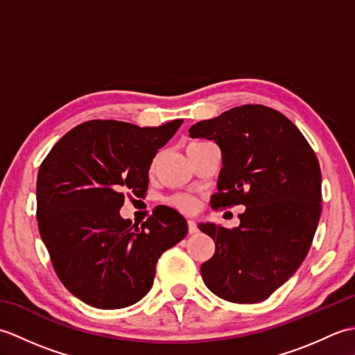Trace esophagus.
Listing matches in <instances>:
<instances>
[{
    "label": "esophagus",
    "instance_id": "34e87169",
    "mask_svg": "<svg viewBox=\"0 0 355 355\" xmlns=\"http://www.w3.org/2000/svg\"><path fill=\"white\" fill-rule=\"evenodd\" d=\"M187 227H189V233H191V235H192V233H197V232H198L197 223H195L193 220H187Z\"/></svg>",
    "mask_w": 355,
    "mask_h": 355
}]
</instances>
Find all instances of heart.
Returning <instances> with one entry per match:
<instances>
[{
	"label": "heart",
	"mask_w": 355,
	"mask_h": 355,
	"mask_svg": "<svg viewBox=\"0 0 355 355\" xmlns=\"http://www.w3.org/2000/svg\"><path fill=\"white\" fill-rule=\"evenodd\" d=\"M171 202L180 210H184V212H191V210L195 209V205H197L195 198L191 197V195H175V197H172Z\"/></svg>",
	"instance_id": "1"
}]
</instances>
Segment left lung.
Segmentation results:
<instances>
[{
    "instance_id": "left-lung-1",
    "label": "left lung",
    "mask_w": 355,
    "mask_h": 355,
    "mask_svg": "<svg viewBox=\"0 0 355 355\" xmlns=\"http://www.w3.org/2000/svg\"><path fill=\"white\" fill-rule=\"evenodd\" d=\"M189 135L214 140L221 149L212 207L245 206L232 230L198 224L215 241V254L201 266L202 281L229 302L266 300L311 247L322 210L318 157L291 120L263 105H243L202 120Z\"/></svg>"
}]
</instances>
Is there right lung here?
<instances>
[{
    "instance_id": "1",
    "label": "right lung",
    "mask_w": 355,
    "mask_h": 355,
    "mask_svg": "<svg viewBox=\"0 0 355 355\" xmlns=\"http://www.w3.org/2000/svg\"><path fill=\"white\" fill-rule=\"evenodd\" d=\"M182 123L89 120L67 132L42 162L37 227L58 277L82 302L102 310L139 302L153 286L158 258L187 235L184 216L172 207H155L141 225L119 212L126 191L146 192L153 158Z\"/></svg>"
}]
</instances>
